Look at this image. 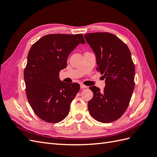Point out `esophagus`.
Here are the masks:
<instances>
[{
	"label": "esophagus",
	"instance_id": "esophagus-1",
	"mask_svg": "<svg viewBox=\"0 0 157 157\" xmlns=\"http://www.w3.org/2000/svg\"><path fill=\"white\" fill-rule=\"evenodd\" d=\"M86 88H87V86H85V85H84V84H80V88H81V89Z\"/></svg>",
	"mask_w": 157,
	"mask_h": 157
}]
</instances>
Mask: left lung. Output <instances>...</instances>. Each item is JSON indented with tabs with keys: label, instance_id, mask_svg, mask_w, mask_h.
<instances>
[{
	"label": "left lung",
	"instance_id": "1",
	"mask_svg": "<svg viewBox=\"0 0 157 157\" xmlns=\"http://www.w3.org/2000/svg\"><path fill=\"white\" fill-rule=\"evenodd\" d=\"M85 40L96 55L97 70L105 78L103 91L89 88L94 94L88 103L89 113L99 122L118 119L128 108L134 89L135 66L128 47L109 33H88Z\"/></svg>",
	"mask_w": 157,
	"mask_h": 157
}]
</instances>
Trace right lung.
<instances>
[{
	"instance_id": "right-lung-1",
	"label": "right lung",
	"mask_w": 157,
	"mask_h": 157,
	"mask_svg": "<svg viewBox=\"0 0 157 157\" xmlns=\"http://www.w3.org/2000/svg\"><path fill=\"white\" fill-rule=\"evenodd\" d=\"M83 35L51 34L37 40L28 53L24 70L27 98L40 119L50 123L63 121L68 115L71 101L80 90L78 83L60 80L59 73L67 66L70 53Z\"/></svg>"
}]
</instances>
